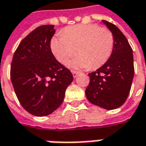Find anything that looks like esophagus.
Returning <instances> with one entry per match:
<instances>
[{
	"label": "esophagus",
	"mask_w": 146,
	"mask_h": 146,
	"mask_svg": "<svg viewBox=\"0 0 146 146\" xmlns=\"http://www.w3.org/2000/svg\"><path fill=\"white\" fill-rule=\"evenodd\" d=\"M72 73H73V78H76V76H78V74H79V73H78V72H76V71H72Z\"/></svg>",
	"instance_id": "1"
}]
</instances>
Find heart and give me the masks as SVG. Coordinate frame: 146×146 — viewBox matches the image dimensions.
<instances>
[{
    "label": "heart",
    "mask_w": 146,
    "mask_h": 146,
    "mask_svg": "<svg viewBox=\"0 0 146 146\" xmlns=\"http://www.w3.org/2000/svg\"><path fill=\"white\" fill-rule=\"evenodd\" d=\"M114 37L106 28L97 24H80L66 28L62 34L54 36L51 48L55 58L66 63L76 53L79 55L68 64L73 69H97L105 64L112 54Z\"/></svg>",
    "instance_id": "1"
}]
</instances>
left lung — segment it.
Here are the masks:
<instances>
[{"mask_svg": "<svg viewBox=\"0 0 146 146\" xmlns=\"http://www.w3.org/2000/svg\"><path fill=\"white\" fill-rule=\"evenodd\" d=\"M103 23L112 32L114 45L109 60L89 73L90 83L85 95L91 103L105 110H115L121 106L130 93L134 77L133 51L123 33L107 21Z\"/></svg>", "mask_w": 146, "mask_h": 146, "instance_id": "8db88e82", "label": "left lung"}]
</instances>
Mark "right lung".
Wrapping results in <instances>:
<instances>
[{
  "instance_id": "right-lung-1",
  "label": "right lung",
  "mask_w": 146,
  "mask_h": 146,
  "mask_svg": "<svg viewBox=\"0 0 146 146\" xmlns=\"http://www.w3.org/2000/svg\"><path fill=\"white\" fill-rule=\"evenodd\" d=\"M53 25L37 27L21 41L11 66V80L22 106L36 116H48L63 102L73 80L70 70L51 50Z\"/></svg>"
}]
</instances>
